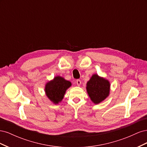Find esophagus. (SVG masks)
<instances>
[{"mask_svg":"<svg viewBox=\"0 0 147 147\" xmlns=\"http://www.w3.org/2000/svg\"><path fill=\"white\" fill-rule=\"evenodd\" d=\"M76 83H77V84L78 86H80L81 84V83H82V82H81L80 80H77Z\"/></svg>","mask_w":147,"mask_h":147,"instance_id":"obj_1","label":"esophagus"}]
</instances>
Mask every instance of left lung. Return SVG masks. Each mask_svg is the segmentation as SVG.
I'll return each mask as SVG.
<instances>
[{
	"label": "left lung",
	"mask_w": 147,
	"mask_h": 147,
	"mask_svg": "<svg viewBox=\"0 0 147 147\" xmlns=\"http://www.w3.org/2000/svg\"><path fill=\"white\" fill-rule=\"evenodd\" d=\"M110 84L107 80L93 75L86 84V90L91 100L97 104L109 95Z\"/></svg>",
	"instance_id": "obj_1"
}]
</instances>
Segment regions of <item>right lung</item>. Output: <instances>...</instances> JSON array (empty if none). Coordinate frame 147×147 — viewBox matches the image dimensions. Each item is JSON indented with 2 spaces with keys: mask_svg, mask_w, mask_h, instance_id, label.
Returning a JSON list of instances; mask_svg holds the SVG:
<instances>
[{
  "mask_svg": "<svg viewBox=\"0 0 147 147\" xmlns=\"http://www.w3.org/2000/svg\"><path fill=\"white\" fill-rule=\"evenodd\" d=\"M72 85L70 82L59 76L54 78L45 85V92L47 97L53 103L57 104L63 100L66 90Z\"/></svg>",
  "mask_w": 147,
  "mask_h": 147,
  "instance_id": "obj_1",
  "label": "right lung"
}]
</instances>
